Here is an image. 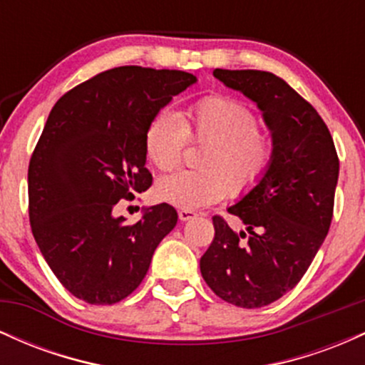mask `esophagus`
<instances>
[{
	"label": "esophagus",
	"instance_id": "esophagus-1",
	"mask_svg": "<svg viewBox=\"0 0 365 365\" xmlns=\"http://www.w3.org/2000/svg\"><path fill=\"white\" fill-rule=\"evenodd\" d=\"M195 216H197V212L190 211V209H180L178 211L180 221H190V220H194Z\"/></svg>",
	"mask_w": 365,
	"mask_h": 365
}]
</instances>
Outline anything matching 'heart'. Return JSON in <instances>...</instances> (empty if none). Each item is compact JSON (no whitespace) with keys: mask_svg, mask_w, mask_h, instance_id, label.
I'll return each instance as SVG.
<instances>
[{"mask_svg":"<svg viewBox=\"0 0 365 365\" xmlns=\"http://www.w3.org/2000/svg\"><path fill=\"white\" fill-rule=\"evenodd\" d=\"M187 139L202 142V170H180L156 185L161 202L180 209H199L228 194L245 195L266 177L273 145L259 132V121L235 99L212 96L192 104L185 118L175 110L158 111L145 130V154L159 170L180 163Z\"/></svg>","mask_w":365,"mask_h":365,"instance_id":"heart-1","label":"heart"}]
</instances>
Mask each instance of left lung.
I'll list each match as a JSON object with an SVG mask.
<instances>
[{"mask_svg": "<svg viewBox=\"0 0 365 365\" xmlns=\"http://www.w3.org/2000/svg\"><path fill=\"white\" fill-rule=\"evenodd\" d=\"M212 75L255 103L273 142L266 177L228 207L245 230L212 217L215 240L200 257L204 282L220 299L244 309L273 304L302 279L333 217L338 161L319 113L283 78L261 70Z\"/></svg>", "mask_w": 365, "mask_h": 365, "instance_id": "1", "label": "left lung"}]
</instances>
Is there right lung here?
<instances>
[{
    "instance_id": "obj_1",
    "label": "right lung",
    "mask_w": 365,
    "mask_h": 365,
    "mask_svg": "<svg viewBox=\"0 0 365 365\" xmlns=\"http://www.w3.org/2000/svg\"><path fill=\"white\" fill-rule=\"evenodd\" d=\"M195 82L180 70L118 66L73 87L49 113L29 165V217L54 276L83 302L128 297L177 225L170 204L145 207L135 225L113 209L150 187L149 121Z\"/></svg>"
}]
</instances>
